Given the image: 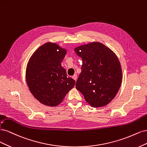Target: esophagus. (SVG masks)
Returning a JSON list of instances; mask_svg holds the SVG:
<instances>
[{
	"mask_svg": "<svg viewBox=\"0 0 147 147\" xmlns=\"http://www.w3.org/2000/svg\"><path fill=\"white\" fill-rule=\"evenodd\" d=\"M72 78H73V79L74 80H77V78H78V76H77L76 74H74V75L73 76H72Z\"/></svg>",
	"mask_w": 147,
	"mask_h": 147,
	"instance_id": "34e87169",
	"label": "esophagus"
}]
</instances>
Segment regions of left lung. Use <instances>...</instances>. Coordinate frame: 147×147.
I'll use <instances>...</instances> for the list:
<instances>
[{
	"mask_svg": "<svg viewBox=\"0 0 147 147\" xmlns=\"http://www.w3.org/2000/svg\"><path fill=\"white\" fill-rule=\"evenodd\" d=\"M74 50L82 59L76 88L92 107L108 105L117 95L122 82V69L117 56L97 41L78 46Z\"/></svg>",
	"mask_w": 147,
	"mask_h": 147,
	"instance_id": "1",
	"label": "left lung"
}]
</instances>
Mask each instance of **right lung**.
<instances>
[{
    "label": "right lung",
    "instance_id": "1",
    "mask_svg": "<svg viewBox=\"0 0 147 147\" xmlns=\"http://www.w3.org/2000/svg\"><path fill=\"white\" fill-rule=\"evenodd\" d=\"M67 50L48 42L40 46L28 61L26 79L31 93L42 105L55 107L75 85L61 63Z\"/></svg>",
    "mask_w": 147,
    "mask_h": 147
}]
</instances>
